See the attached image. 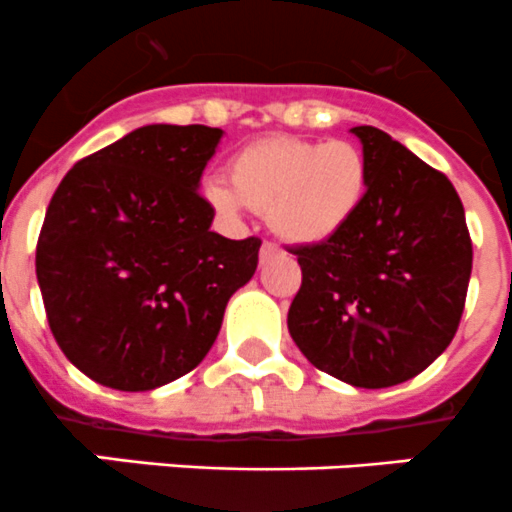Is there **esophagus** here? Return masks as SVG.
Listing matches in <instances>:
<instances>
[{"label":"esophagus","instance_id":"esophagus-1","mask_svg":"<svg viewBox=\"0 0 512 512\" xmlns=\"http://www.w3.org/2000/svg\"><path fill=\"white\" fill-rule=\"evenodd\" d=\"M278 254V246L271 244V241H263L261 244V261H268L271 256Z\"/></svg>","mask_w":512,"mask_h":512}]
</instances>
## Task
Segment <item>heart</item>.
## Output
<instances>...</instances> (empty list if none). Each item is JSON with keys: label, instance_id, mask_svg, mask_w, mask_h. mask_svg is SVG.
Segmentation results:
<instances>
[{"label": "heart", "instance_id": "b5f03b06", "mask_svg": "<svg viewBox=\"0 0 512 512\" xmlns=\"http://www.w3.org/2000/svg\"><path fill=\"white\" fill-rule=\"evenodd\" d=\"M231 184L206 181L204 196L219 214H268L291 244H321L358 216L368 194L366 154L351 141L271 136L234 154Z\"/></svg>", "mask_w": 512, "mask_h": 512}]
</instances>
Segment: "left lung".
Returning <instances> with one entry per match:
<instances>
[{
  "label": "left lung",
  "mask_w": 512,
  "mask_h": 512,
  "mask_svg": "<svg viewBox=\"0 0 512 512\" xmlns=\"http://www.w3.org/2000/svg\"><path fill=\"white\" fill-rule=\"evenodd\" d=\"M368 161L356 219L321 244L296 246L301 288L288 331L303 356L356 388L426 371L465 308L473 244L448 176L376 126H353Z\"/></svg>",
  "instance_id": "8db88e82"
}]
</instances>
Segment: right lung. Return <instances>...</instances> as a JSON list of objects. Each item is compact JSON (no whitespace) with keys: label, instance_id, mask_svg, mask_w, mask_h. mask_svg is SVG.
<instances>
[{"label":"right lung","instance_id":"obj_1","mask_svg":"<svg viewBox=\"0 0 512 512\" xmlns=\"http://www.w3.org/2000/svg\"><path fill=\"white\" fill-rule=\"evenodd\" d=\"M224 131L149 124L74 164L49 201L37 281L64 356L91 381L151 391L194 371L261 239L211 231L199 194Z\"/></svg>","mask_w":512,"mask_h":512}]
</instances>
